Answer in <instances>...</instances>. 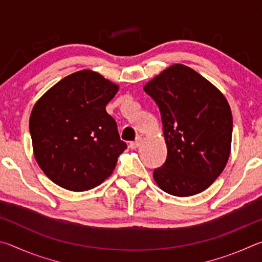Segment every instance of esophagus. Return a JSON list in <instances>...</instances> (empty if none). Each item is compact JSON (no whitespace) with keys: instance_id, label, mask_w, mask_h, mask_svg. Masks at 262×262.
Segmentation results:
<instances>
[{"instance_id":"34e87169","label":"esophagus","mask_w":262,"mask_h":262,"mask_svg":"<svg viewBox=\"0 0 262 262\" xmlns=\"http://www.w3.org/2000/svg\"><path fill=\"white\" fill-rule=\"evenodd\" d=\"M141 143H142V139H141V137H137L135 141L130 142L129 147H130V149H137L141 145Z\"/></svg>"}]
</instances>
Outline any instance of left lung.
Instances as JSON below:
<instances>
[{"instance_id": "1", "label": "left lung", "mask_w": 262, "mask_h": 262, "mask_svg": "<svg viewBox=\"0 0 262 262\" xmlns=\"http://www.w3.org/2000/svg\"><path fill=\"white\" fill-rule=\"evenodd\" d=\"M143 90L161 111L167 157L154 171L158 187L174 196L207 189L231 152L232 113L224 95L181 63L164 69Z\"/></svg>"}]
</instances>
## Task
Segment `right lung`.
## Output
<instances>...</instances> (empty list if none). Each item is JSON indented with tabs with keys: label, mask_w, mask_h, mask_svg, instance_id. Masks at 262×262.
I'll return each instance as SVG.
<instances>
[{
	"label": "right lung",
	"mask_w": 262,
	"mask_h": 262,
	"mask_svg": "<svg viewBox=\"0 0 262 262\" xmlns=\"http://www.w3.org/2000/svg\"><path fill=\"white\" fill-rule=\"evenodd\" d=\"M119 85L91 69L62 78L34 104L30 133L35 161L60 187L84 192L113 173L127 145L106 112Z\"/></svg>",
	"instance_id": "right-lung-1"
}]
</instances>
